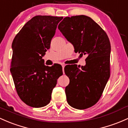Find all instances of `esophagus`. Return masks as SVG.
Listing matches in <instances>:
<instances>
[{"label":"esophagus","instance_id":"obj_1","mask_svg":"<svg viewBox=\"0 0 128 128\" xmlns=\"http://www.w3.org/2000/svg\"><path fill=\"white\" fill-rule=\"evenodd\" d=\"M62 70H63V73H64V66H65V65H64V64H62Z\"/></svg>","mask_w":128,"mask_h":128}]
</instances>
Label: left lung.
<instances>
[{
  "label": "left lung",
  "instance_id": "left-lung-1",
  "mask_svg": "<svg viewBox=\"0 0 128 128\" xmlns=\"http://www.w3.org/2000/svg\"><path fill=\"white\" fill-rule=\"evenodd\" d=\"M75 52L86 55V64L64 67L70 84L65 88L67 102L77 109L96 103L110 78V43L106 33L91 18L85 15L66 17L58 26Z\"/></svg>",
  "mask_w": 128,
  "mask_h": 128
}]
</instances>
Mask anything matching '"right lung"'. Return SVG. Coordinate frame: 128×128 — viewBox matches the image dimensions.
<instances>
[{
  "mask_svg": "<svg viewBox=\"0 0 128 128\" xmlns=\"http://www.w3.org/2000/svg\"><path fill=\"white\" fill-rule=\"evenodd\" d=\"M62 19L34 16L23 26L12 42L11 73L19 96L30 107L42 108L49 104L57 79L63 74L60 64L48 66L42 59Z\"/></svg>",
  "mask_w": 128,
  "mask_h": 128,
  "instance_id": "right-lung-1",
  "label": "right lung"
}]
</instances>
